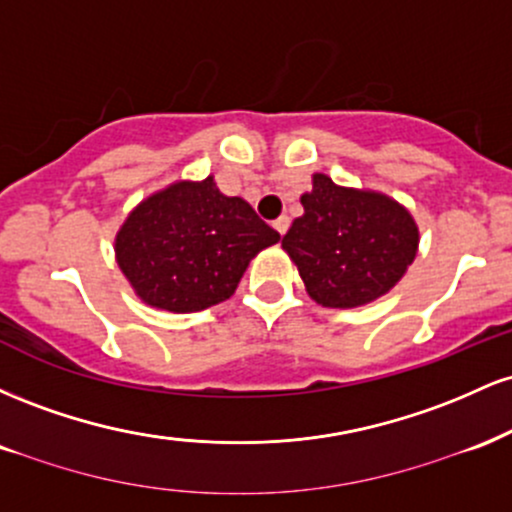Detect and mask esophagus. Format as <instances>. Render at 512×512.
Returning a JSON list of instances; mask_svg holds the SVG:
<instances>
[{"instance_id": "esophagus-1", "label": "esophagus", "mask_w": 512, "mask_h": 512, "mask_svg": "<svg viewBox=\"0 0 512 512\" xmlns=\"http://www.w3.org/2000/svg\"><path fill=\"white\" fill-rule=\"evenodd\" d=\"M289 226H291L289 216H279V219L274 221V228H276V233H279V236H284V233L289 231Z\"/></svg>"}]
</instances>
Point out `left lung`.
<instances>
[{"instance_id": "obj_1", "label": "left lung", "mask_w": 512, "mask_h": 512, "mask_svg": "<svg viewBox=\"0 0 512 512\" xmlns=\"http://www.w3.org/2000/svg\"><path fill=\"white\" fill-rule=\"evenodd\" d=\"M301 204L303 216L291 223L281 248L296 262L315 303L366 305L385 296L414 262L419 228L395 199L334 185L315 173Z\"/></svg>"}]
</instances>
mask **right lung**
Wrapping results in <instances>:
<instances>
[{
  "label": "right lung",
  "mask_w": 512,
  "mask_h": 512,
  "mask_svg": "<svg viewBox=\"0 0 512 512\" xmlns=\"http://www.w3.org/2000/svg\"><path fill=\"white\" fill-rule=\"evenodd\" d=\"M279 238L209 175L173 182L134 207L115 236V257L146 305L197 313L231 298L252 257Z\"/></svg>",
  "instance_id": "add662e5"
}]
</instances>
